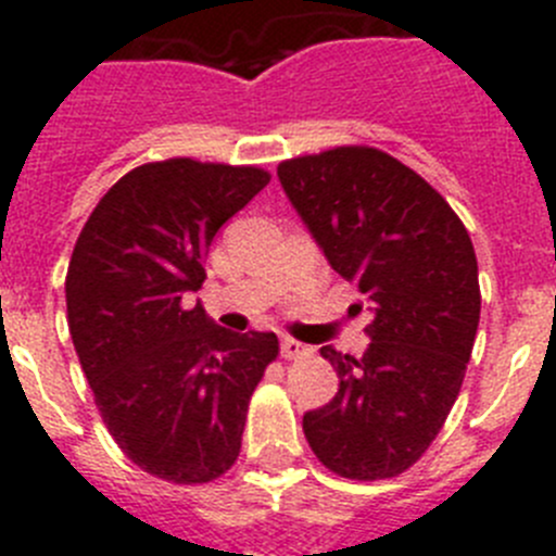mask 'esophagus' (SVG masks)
Here are the masks:
<instances>
[{
	"instance_id": "34e87169",
	"label": "esophagus",
	"mask_w": 556,
	"mask_h": 556,
	"mask_svg": "<svg viewBox=\"0 0 556 556\" xmlns=\"http://www.w3.org/2000/svg\"><path fill=\"white\" fill-rule=\"evenodd\" d=\"M308 353H312V348L303 345V342H298V339H289V337L281 339V356L283 358H303V356H308Z\"/></svg>"
}]
</instances>
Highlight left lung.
<instances>
[{
    "mask_svg": "<svg viewBox=\"0 0 556 556\" xmlns=\"http://www.w3.org/2000/svg\"><path fill=\"white\" fill-rule=\"evenodd\" d=\"M278 180L372 314L362 356L320 351L339 390L303 415V434L345 479L404 473L440 434L468 370L481 312L473 242L443 194L372 147L283 161Z\"/></svg>",
    "mask_w": 556,
    "mask_h": 556,
    "instance_id": "left-lung-1",
    "label": "left lung"
}]
</instances>
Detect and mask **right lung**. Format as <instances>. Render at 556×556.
<instances>
[{"mask_svg":"<svg viewBox=\"0 0 556 556\" xmlns=\"http://www.w3.org/2000/svg\"><path fill=\"white\" fill-rule=\"evenodd\" d=\"M267 184L255 166H136L91 211L68 262V331L102 420L159 479L203 484L233 465L250 395L278 356L273 331L233 333L186 303L217 230Z\"/></svg>","mask_w":556,"mask_h":556,"instance_id":"add662e5","label":"right lung"}]
</instances>
